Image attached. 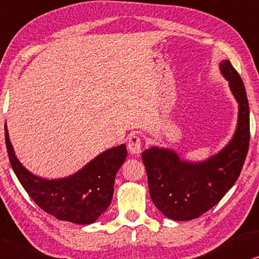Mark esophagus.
I'll list each match as a JSON object with an SVG mask.
<instances>
[{"label": "esophagus", "mask_w": 259, "mask_h": 259, "mask_svg": "<svg viewBox=\"0 0 259 259\" xmlns=\"http://www.w3.org/2000/svg\"><path fill=\"white\" fill-rule=\"evenodd\" d=\"M141 148H142V140L136 135L130 136L129 141H127V150H129V153L139 155L141 153Z\"/></svg>", "instance_id": "34e87169"}]
</instances>
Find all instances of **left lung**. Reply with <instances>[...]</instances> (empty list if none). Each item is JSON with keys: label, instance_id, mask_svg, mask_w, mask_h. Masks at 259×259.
<instances>
[{"label": "left lung", "instance_id": "left-lung-1", "mask_svg": "<svg viewBox=\"0 0 259 259\" xmlns=\"http://www.w3.org/2000/svg\"><path fill=\"white\" fill-rule=\"evenodd\" d=\"M220 73L238 103L235 132L217 154L202 161L181 158L176 150L152 146L142 153L150 198L166 218L189 221L207 212L235 184L248 150L250 111L243 80L228 60Z\"/></svg>", "mask_w": 259, "mask_h": 259}]
</instances>
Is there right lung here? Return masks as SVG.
<instances>
[{
  "label": "right lung",
  "instance_id": "obj_1",
  "mask_svg": "<svg viewBox=\"0 0 259 259\" xmlns=\"http://www.w3.org/2000/svg\"><path fill=\"white\" fill-rule=\"evenodd\" d=\"M5 137L15 176L31 198L48 214L62 221L91 225L109 208L114 178L126 159L124 143L100 153L73 175L49 179L33 175L20 162L9 139L7 124Z\"/></svg>",
  "mask_w": 259,
  "mask_h": 259
}]
</instances>
